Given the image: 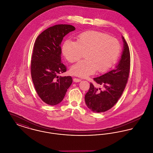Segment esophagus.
I'll return each instance as SVG.
<instances>
[{
	"instance_id": "1",
	"label": "esophagus",
	"mask_w": 153,
	"mask_h": 153,
	"mask_svg": "<svg viewBox=\"0 0 153 153\" xmlns=\"http://www.w3.org/2000/svg\"><path fill=\"white\" fill-rule=\"evenodd\" d=\"M73 81H74V82H79L81 81V80L79 79L74 78V79H73Z\"/></svg>"
}]
</instances>
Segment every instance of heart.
<instances>
[{
	"instance_id": "obj_1",
	"label": "heart",
	"mask_w": 153,
	"mask_h": 153,
	"mask_svg": "<svg viewBox=\"0 0 153 153\" xmlns=\"http://www.w3.org/2000/svg\"><path fill=\"white\" fill-rule=\"evenodd\" d=\"M62 53L71 63L79 61L85 53V59L80 61L71 68V73L85 77L97 71L104 73L115 64L119 57L121 46L116 38L100 31H85L80 34L77 41L66 40Z\"/></svg>"
}]
</instances>
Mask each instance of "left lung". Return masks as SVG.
Instances as JSON below:
<instances>
[{"mask_svg": "<svg viewBox=\"0 0 153 153\" xmlns=\"http://www.w3.org/2000/svg\"><path fill=\"white\" fill-rule=\"evenodd\" d=\"M123 50L121 58L114 69L99 77L95 82L102 86V89L90 83L89 91L85 96L88 108L94 112H104L117 103L123 92L129 77L130 53L123 36Z\"/></svg>", "mask_w": 153, "mask_h": 153, "instance_id": "1", "label": "left lung"}]
</instances>
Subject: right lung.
Listing matches in <instances>:
<instances>
[{"label":"right lung","instance_id":"1","mask_svg":"<svg viewBox=\"0 0 153 153\" xmlns=\"http://www.w3.org/2000/svg\"><path fill=\"white\" fill-rule=\"evenodd\" d=\"M75 27L70 25H56L36 38L31 61V78L36 93L45 103L56 105L62 102L72 83L71 76L58 75L65 72L61 61V44L63 38Z\"/></svg>","mask_w":153,"mask_h":153}]
</instances>
